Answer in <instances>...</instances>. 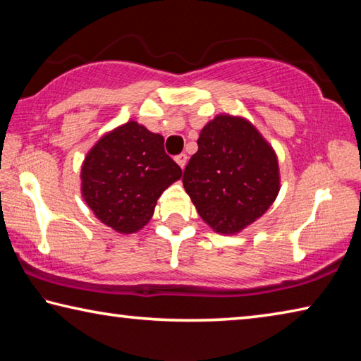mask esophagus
I'll list each match as a JSON object with an SVG mask.
<instances>
[{"label": "esophagus", "instance_id": "obj_1", "mask_svg": "<svg viewBox=\"0 0 361 361\" xmlns=\"http://www.w3.org/2000/svg\"><path fill=\"white\" fill-rule=\"evenodd\" d=\"M175 162L178 164V166H180L181 169H185L186 164H188V156H186V154H178V156L175 157Z\"/></svg>", "mask_w": 361, "mask_h": 361}]
</instances>
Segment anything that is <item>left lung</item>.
Here are the masks:
<instances>
[{
	"mask_svg": "<svg viewBox=\"0 0 361 361\" xmlns=\"http://www.w3.org/2000/svg\"><path fill=\"white\" fill-rule=\"evenodd\" d=\"M197 145L183 173V186L213 231L239 234L277 199L276 151L247 118L228 113L207 122Z\"/></svg>",
	"mask_w": 361,
	"mask_h": 361,
	"instance_id": "8db88e82",
	"label": "left lung"
}]
</instances>
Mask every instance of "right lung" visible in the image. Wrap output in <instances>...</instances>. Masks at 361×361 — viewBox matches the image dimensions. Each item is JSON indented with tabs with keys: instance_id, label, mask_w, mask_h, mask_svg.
<instances>
[{
	"instance_id": "right-lung-1",
	"label": "right lung",
	"mask_w": 361,
	"mask_h": 361,
	"mask_svg": "<svg viewBox=\"0 0 361 361\" xmlns=\"http://www.w3.org/2000/svg\"><path fill=\"white\" fill-rule=\"evenodd\" d=\"M181 175L164 151V137L132 119L106 132L85 154L81 194L103 224L119 234H135Z\"/></svg>"
}]
</instances>
